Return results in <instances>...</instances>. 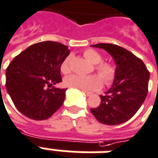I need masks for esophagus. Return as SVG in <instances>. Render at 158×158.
<instances>
[{
    "label": "esophagus",
    "instance_id": "34e87169",
    "mask_svg": "<svg viewBox=\"0 0 158 158\" xmlns=\"http://www.w3.org/2000/svg\"><path fill=\"white\" fill-rule=\"evenodd\" d=\"M83 91H84V92L85 93V95H86V96H88V97L92 95V92H90V91H86V90H83Z\"/></svg>",
    "mask_w": 158,
    "mask_h": 158
}]
</instances>
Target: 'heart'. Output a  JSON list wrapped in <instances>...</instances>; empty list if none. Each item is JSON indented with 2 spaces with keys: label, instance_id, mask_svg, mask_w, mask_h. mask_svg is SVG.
Here are the masks:
<instances>
[{
  "label": "heart",
  "instance_id": "heart-1",
  "mask_svg": "<svg viewBox=\"0 0 158 158\" xmlns=\"http://www.w3.org/2000/svg\"><path fill=\"white\" fill-rule=\"evenodd\" d=\"M84 56L88 61L94 65V69L98 76L102 79V82L106 85H110L114 81L117 75V68L109 61H102V56L100 53L88 48L84 52ZM61 73L65 75L69 74L72 72V56H67L65 60L60 64ZM98 75L79 76L72 75L64 79V85L70 88H76L83 90H97L102 87V81Z\"/></svg>",
  "mask_w": 158,
  "mask_h": 158
}]
</instances>
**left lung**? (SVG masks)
Returning a JSON list of instances; mask_svg holds the SVG:
<instances>
[{
	"instance_id": "obj_1",
	"label": "left lung",
	"mask_w": 158,
	"mask_h": 158,
	"mask_svg": "<svg viewBox=\"0 0 158 158\" xmlns=\"http://www.w3.org/2000/svg\"><path fill=\"white\" fill-rule=\"evenodd\" d=\"M92 46L110 53L117 66V75L105 96H100L99 106L90 109V112L105 125L124 123L133 117L145 100L150 72L139 58L121 46L112 44Z\"/></svg>"
}]
</instances>
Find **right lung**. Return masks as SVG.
Masks as SVG:
<instances>
[{
  "label": "right lung",
  "mask_w": 158,
  "mask_h": 158,
  "mask_svg": "<svg viewBox=\"0 0 158 158\" xmlns=\"http://www.w3.org/2000/svg\"><path fill=\"white\" fill-rule=\"evenodd\" d=\"M68 46L41 42L15 56L6 70V88L18 110L26 117L48 119L62 105L66 89L53 87L62 81L60 64L69 55Z\"/></svg>",
  "instance_id": "1"
}]
</instances>
